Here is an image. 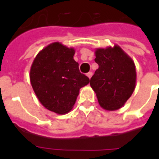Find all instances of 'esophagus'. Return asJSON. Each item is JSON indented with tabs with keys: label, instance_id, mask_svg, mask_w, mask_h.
<instances>
[{
	"label": "esophagus",
	"instance_id": "34e87169",
	"mask_svg": "<svg viewBox=\"0 0 159 159\" xmlns=\"http://www.w3.org/2000/svg\"><path fill=\"white\" fill-rule=\"evenodd\" d=\"M87 76L88 77H89V78H91V77H92V72H87Z\"/></svg>",
	"mask_w": 159,
	"mask_h": 159
}]
</instances>
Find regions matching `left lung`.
I'll list each match as a JSON object with an SVG mask.
<instances>
[{
    "label": "left lung",
    "mask_w": 159,
    "mask_h": 159,
    "mask_svg": "<svg viewBox=\"0 0 159 159\" xmlns=\"http://www.w3.org/2000/svg\"><path fill=\"white\" fill-rule=\"evenodd\" d=\"M99 67L91 78L90 85L97 94L100 106L116 111L123 106L133 93L136 82L133 60L119 46L98 48L96 58Z\"/></svg>",
    "instance_id": "1"
}]
</instances>
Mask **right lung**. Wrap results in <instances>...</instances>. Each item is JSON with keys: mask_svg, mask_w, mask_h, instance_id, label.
<instances>
[{"mask_svg": "<svg viewBox=\"0 0 159 159\" xmlns=\"http://www.w3.org/2000/svg\"><path fill=\"white\" fill-rule=\"evenodd\" d=\"M75 50L53 43L36 56L31 66L30 82L39 101L45 108L65 114L74 106L80 88L90 79L81 73L73 59Z\"/></svg>", "mask_w": 159, "mask_h": 159, "instance_id": "add662e5", "label": "right lung"}]
</instances>
